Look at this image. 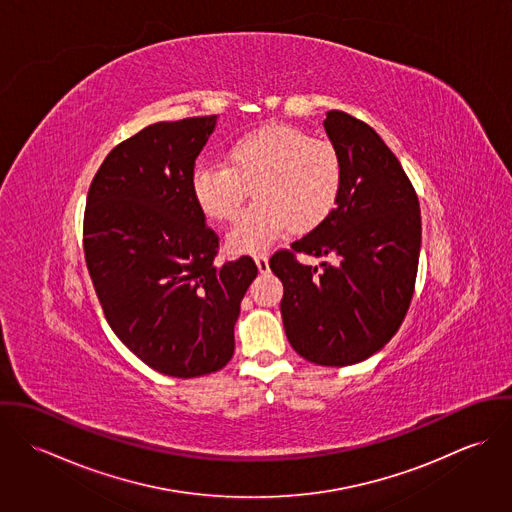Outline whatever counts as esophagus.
<instances>
[{"mask_svg": "<svg viewBox=\"0 0 512 512\" xmlns=\"http://www.w3.org/2000/svg\"><path fill=\"white\" fill-rule=\"evenodd\" d=\"M254 260H256V266H258V270H260L262 274L270 270V264H268V256H266V254H258V256H254Z\"/></svg>", "mask_w": 512, "mask_h": 512, "instance_id": "obj_1", "label": "esophagus"}]
</instances>
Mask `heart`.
<instances>
[{"instance_id": "obj_1", "label": "heart", "mask_w": 512, "mask_h": 512, "mask_svg": "<svg viewBox=\"0 0 512 512\" xmlns=\"http://www.w3.org/2000/svg\"><path fill=\"white\" fill-rule=\"evenodd\" d=\"M343 187L337 146L292 124H266L226 147V165L201 163L191 177L209 219L236 220L250 189L258 199L228 234L234 252H262L292 224L311 230L331 215Z\"/></svg>"}]
</instances>
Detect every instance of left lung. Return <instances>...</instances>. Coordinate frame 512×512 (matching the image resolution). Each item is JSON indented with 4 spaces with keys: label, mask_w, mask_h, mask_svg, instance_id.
I'll use <instances>...</instances> for the list:
<instances>
[{
    "label": "left lung",
    "mask_w": 512,
    "mask_h": 512,
    "mask_svg": "<svg viewBox=\"0 0 512 512\" xmlns=\"http://www.w3.org/2000/svg\"><path fill=\"white\" fill-rule=\"evenodd\" d=\"M329 140L343 159L331 215L270 258L284 284L282 319L297 355L323 366L361 363L400 329L416 286L422 217L396 155L363 120L331 110ZM297 253L327 257L305 267Z\"/></svg>",
    "instance_id": "obj_1"
}]
</instances>
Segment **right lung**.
Returning <instances> with one entry per match:
<instances>
[{
    "instance_id": "right-lung-1",
    "label": "right lung",
    "mask_w": 512,
    "mask_h": 512,
    "mask_svg": "<svg viewBox=\"0 0 512 512\" xmlns=\"http://www.w3.org/2000/svg\"><path fill=\"white\" fill-rule=\"evenodd\" d=\"M217 116L157 122L114 147L86 197L84 260L108 325L153 370L193 378L232 359L258 268L217 264L219 236L191 189Z\"/></svg>"
}]
</instances>
